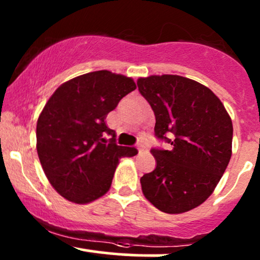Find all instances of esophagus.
I'll list each match as a JSON object with an SVG mask.
<instances>
[{"instance_id":"1","label":"esophagus","mask_w":260,"mask_h":260,"mask_svg":"<svg viewBox=\"0 0 260 260\" xmlns=\"http://www.w3.org/2000/svg\"><path fill=\"white\" fill-rule=\"evenodd\" d=\"M137 149H138V151H139V153H144V151L145 150H147V149H145V147H144V145H138V147H137Z\"/></svg>"}]
</instances>
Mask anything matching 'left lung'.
Listing matches in <instances>:
<instances>
[{"instance_id": "1", "label": "left lung", "mask_w": 260, "mask_h": 260, "mask_svg": "<svg viewBox=\"0 0 260 260\" xmlns=\"http://www.w3.org/2000/svg\"><path fill=\"white\" fill-rule=\"evenodd\" d=\"M137 85L154 111L155 134L171 144L151 150L156 168L140 178L143 194L164 213H186L207 201L228 168L231 117L208 86L186 77H140Z\"/></svg>"}]
</instances>
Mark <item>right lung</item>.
Masks as SVG:
<instances>
[{
	"instance_id": "1",
	"label": "right lung",
	"mask_w": 260,
	"mask_h": 260,
	"mask_svg": "<svg viewBox=\"0 0 260 260\" xmlns=\"http://www.w3.org/2000/svg\"><path fill=\"white\" fill-rule=\"evenodd\" d=\"M136 88L131 77L95 71L64 82L47 100L38 118L37 150L47 180L64 199L88 204L101 198L121 157L138 153L116 144L105 122Z\"/></svg>"
}]
</instances>
